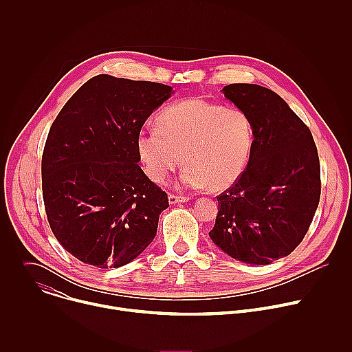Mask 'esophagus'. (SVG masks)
Listing matches in <instances>:
<instances>
[{
    "label": "esophagus",
    "instance_id": "obj_1",
    "mask_svg": "<svg viewBox=\"0 0 352 352\" xmlns=\"http://www.w3.org/2000/svg\"><path fill=\"white\" fill-rule=\"evenodd\" d=\"M188 200H189V197H186V196L173 195V193H170V195H168V202H170L171 205H175V204H182V202H188Z\"/></svg>",
    "mask_w": 352,
    "mask_h": 352
}]
</instances>
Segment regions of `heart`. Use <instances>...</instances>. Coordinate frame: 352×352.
<instances>
[{
    "label": "heart",
    "instance_id": "b5f03b06",
    "mask_svg": "<svg viewBox=\"0 0 352 352\" xmlns=\"http://www.w3.org/2000/svg\"><path fill=\"white\" fill-rule=\"evenodd\" d=\"M156 128L138 135L136 148L146 174L157 184L166 182L182 160L184 186L226 189L241 177L252 153L254 122L239 107L188 98L166 107Z\"/></svg>",
    "mask_w": 352,
    "mask_h": 352
}]
</instances>
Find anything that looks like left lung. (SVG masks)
<instances>
[{
	"instance_id": "obj_1",
	"label": "left lung",
	"mask_w": 352,
	"mask_h": 352,
	"mask_svg": "<svg viewBox=\"0 0 352 352\" xmlns=\"http://www.w3.org/2000/svg\"><path fill=\"white\" fill-rule=\"evenodd\" d=\"M224 96L254 122V147L241 177L217 196L212 241L243 263L288 256L307 235L320 199L314 136L270 89L232 83Z\"/></svg>"
}]
</instances>
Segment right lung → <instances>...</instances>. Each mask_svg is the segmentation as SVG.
<instances>
[{
	"instance_id": "obj_1",
	"label": "right lung",
	"mask_w": 352,
	"mask_h": 352,
	"mask_svg": "<svg viewBox=\"0 0 352 352\" xmlns=\"http://www.w3.org/2000/svg\"><path fill=\"white\" fill-rule=\"evenodd\" d=\"M173 89L97 75L68 100L50 128L41 157L47 220L83 263L121 267L153 241L167 193L138 166L136 139Z\"/></svg>"
}]
</instances>
